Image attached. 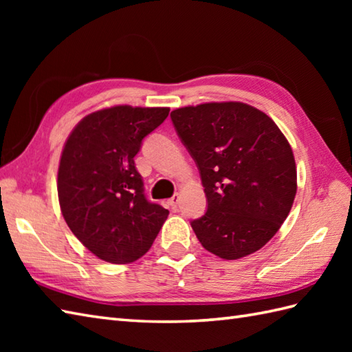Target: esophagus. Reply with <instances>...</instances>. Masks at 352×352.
I'll list each match as a JSON object with an SVG mask.
<instances>
[{"label":"esophagus","instance_id":"esophagus-1","mask_svg":"<svg viewBox=\"0 0 352 352\" xmlns=\"http://www.w3.org/2000/svg\"><path fill=\"white\" fill-rule=\"evenodd\" d=\"M178 203H180V195H178V193H175L174 197L168 199V204H169L172 208H175V207L178 206Z\"/></svg>","mask_w":352,"mask_h":352}]
</instances>
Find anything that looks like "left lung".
I'll use <instances>...</instances> for the list:
<instances>
[{
    "instance_id": "obj_1",
    "label": "left lung",
    "mask_w": 352,
    "mask_h": 352,
    "mask_svg": "<svg viewBox=\"0 0 352 352\" xmlns=\"http://www.w3.org/2000/svg\"><path fill=\"white\" fill-rule=\"evenodd\" d=\"M195 160L207 212L190 222L207 251L236 260L258 251L286 221L296 195L292 148L263 111L243 102H207L170 113Z\"/></svg>"
}]
</instances>
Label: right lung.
I'll return each instance as SVG.
<instances>
[{
	"mask_svg": "<svg viewBox=\"0 0 352 352\" xmlns=\"http://www.w3.org/2000/svg\"><path fill=\"white\" fill-rule=\"evenodd\" d=\"M166 107L115 106L87 115L63 146L57 175L63 218L96 257L125 265L151 248L169 212L148 201L134 166Z\"/></svg>",
	"mask_w": 352,
	"mask_h": 352,
	"instance_id": "1",
	"label": "right lung"
}]
</instances>
